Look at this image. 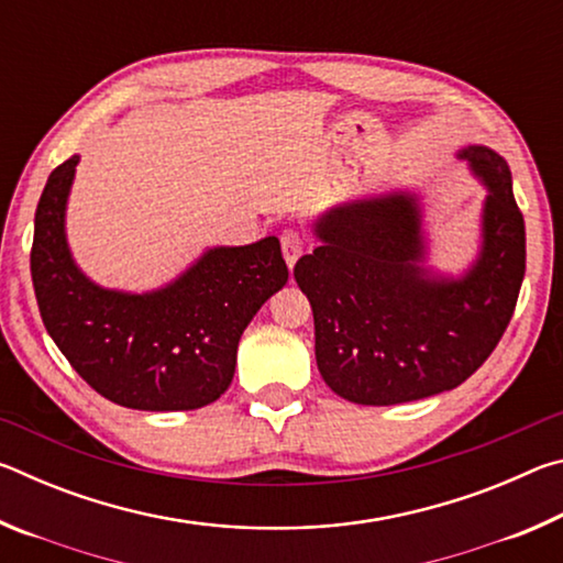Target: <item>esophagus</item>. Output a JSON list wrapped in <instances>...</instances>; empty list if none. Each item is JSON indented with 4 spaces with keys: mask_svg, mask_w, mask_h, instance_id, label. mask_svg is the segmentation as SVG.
Wrapping results in <instances>:
<instances>
[{
    "mask_svg": "<svg viewBox=\"0 0 563 563\" xmlns=\"http://www.w3.org/2000/svg\"><path fill=\"white\" fill-rule=\"evenodd\" d=\"M280 245H283V258H285V263H288V268L292 271L295 263H298V258L302 255V247H305L302 235L290 228V231H285L280 235Z\"/></svg>",
    "mask_w": 563,
    "mask_h": 563,
    "instance_id": "esophagus-1",
    "label": "esophagus"
}]
</instances>
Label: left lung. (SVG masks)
<instances>
[{"label": "left lung", "instance_id": "8db88e82", "mask_svg": "<svg viewBox=\"0 0 563 563\" xmlns=\"http://www.w3.org/2000/svg\"><path fill=\"white\" fill-rule=\"evenodd\" d=\"M487 188L472 261L432 265L417 188L338 203L312 223L318 247L295 263L316 320L325 385L355 405H402L462 385L507 330L527 268L523 218L497 151H456Z\"/></svg>", "mask_w": 563, "mask_h": 563}]
</instances>
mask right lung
Masks as SVG:
<instances>
[{
	"label": "right lung",
	"instance_id": "1",
	"mask_svg": "<svg viewBox=\"0 0 563 563\" xmlns=\"http://www.w3.org/2000/svg\"><path fill=\"white\" fill-rule=\"evenodd\" d=\"M79 161L52 170L34 216L32 280L46 332L121 407L180 412L216 402L233 383L247 322L288 283L280 241L206 247L154 290L103 288L79 268L66 235Z\"/></svg>",
	"mask_w": 563,
	"mask_h": 563
}]
</instances>
